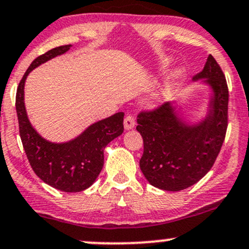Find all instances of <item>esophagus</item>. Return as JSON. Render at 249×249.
<instances>
[{"label":"esophagus","mask_w":249,"mask_h":249,"mask_svg":"<svg viewBox=\"0 0 249 249\" xmlns=\"http://www.w3.org/2000/svg\"><path fill=\"white\" fill-rule=\"evenodd\" d=\"M135 124H136L135 118H133L131 114H129V116L125 117V119H124V127H125V129H126V130L132 129V127L135 126Z\"/></svg>","instance_id":"esophagus-1"}]
</instances>
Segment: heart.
<instances>
[{"instance_id": "obj_1", "label": "heart", "mask_w": 249, "mask_h": 249, "mask_svg": "<svg viewBox=\"0 0 249 249\" xmlns=\"http://www.w3.org/2000/svg\"><path fill=\"white\" fill-rule=\"evenodd\" d=\"M169 63H171V59H168V58L164 59V61L162 62V67L166 68L167 65L169 64ZM182 75H184V71H182V69L174 70V71H173L172 74H171V76H169L168 81H167V82H166V85H164L163 89H162L161 93H160L159 95L156 96V100H159L160 98H162V96H164V95H166V94H168L169 90L172 89L173 86H174V83L177 82L178 80H180V78L182 77Z\"/></svg>"}]
</instances>
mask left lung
I'll return each mask as SVG.
<instances>
[{"mask_svg": "<svg viewBox=\"0 0 249 249\" xmlns=\"http://www.w3.org/2000/svg\"><path fill=\"white\" fill-rule=\"evenodd\" d=\"M193 80H205L213 93L208 114L200 123L188 125L182 122L171 103L137 116L136 129L144 144L141 171L153 186L163 191L177 192L199 181L213 166L226 138L228 86L211 54Z\"/></svg>", "mask_w": 249, "mask_h": 249, "instance_id": "obj_1", "label": "left lung"}]
</instances>
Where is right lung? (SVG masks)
Listing matches in <instances>:
<instances>
[{"mask_svg":"<svg viewBox=\"0 0 249 249\" xmlns=\"http://www.w3.org/2000/svg\"><path fill=\"white\" fill-rule=\"evenodd\" d=\"M71 45L54 48L36 57L21 78L15 107L21 142L28 162L44 182L63 192H80L93 185L104 166V149L124 131V113L118 112L91 124L80 136L65 143H52L33 129L26 113L23 88L28 74L43 63L65 53Z\"/></svg>","mask_w":249,"mask_h":249,"instance_id":"obj_1","label":"right lung"}]
</instances>
